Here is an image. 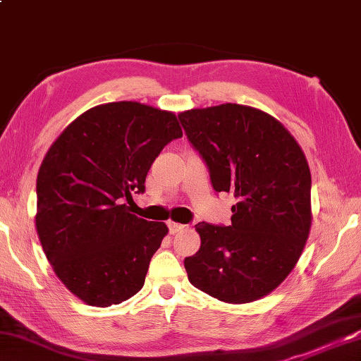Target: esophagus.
Here are the masks:
<instances>
[{"label":"esophagus","instance_id":"obj_1","mask_svg":"<svg viewBox=\"0 0 361 361\" xmlns=\"http://www.w3.org/2000/svg\"><path fill=\"white\" fill-rule=\"evenodd\" d=\"M169 226V233L171 235H176V233H179L185 228V225H180V224H176V222H168Z\"/></svg>","mask_w":361,"mask_h":361}]
</instances>
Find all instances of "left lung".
Listing matches in <instances>:
<instances>
[{
    "label": "left lung",
    "mask_w": 361,
    "mask_h": 361,
    "mask_svg": "<svg viewBox=\"0 0 361 361\" xmlns=\"http://www.w3.org/2000/svg\"><path fill=\"white\" fill-rule=\"evenodd\" d=\"M179 120L214 190L236 198L230 226L195 225L201 245L184 262L188 281L230 305L260 300L292 273L311 231L305 152L279 120L250 106L190 109Z\"/></svg>",
    "instance_id": "1"
}]
</instances>
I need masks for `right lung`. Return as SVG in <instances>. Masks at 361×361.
I'll return each instance as SVG.
<instances>
[{
	"mask_svg": "<svg viewBox=\"0 0 361 361\" xmlns=\"http://www.w3.org/2000/svg\"><path fill=\"white\" fill-rule=\"evenodd\" d=\"M177 137L174 112L117 101L80 114L49 147L36 180V231L56 277L85 305H120L142 288L168 226L126 203Z\"/></svg>",
	"mask_w": 361,
	"mask_h": 361,
	"instance_id": "add662e5",
	"label": "right lung"
}]
</instances>
